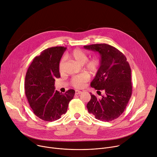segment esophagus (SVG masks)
<instances>
[{"label": "esophagus", "mask_w": 157, "mask_h": 157, "mask_svg": "<svg viewBox=\"0 0 157 157\" xmlns=\"http://www.w3.org/2000/svg\"><path fill=\"white\" fill-rule=\"evenodd\" d=\"M82 93V91H79V90H76L75 91V94H81Z\"/></svg>", "instance_id": "esophagus-1"}]
</instances>
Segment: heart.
<instances>
[{"mask_svg": "<svg viewBox=\"0 0 157 157\" xmlns=\"http://www.w3.org/2000/svg\"><path fill=\"white\" fill-rule=\"evenodd\" d=\"M70 57L79 64L82 65L85 63L84 68L90 74L95 75L98 73L100 66V61L98 58H93L88 61V56L87 54L79 49L73 50L70 54ZM64 62V58H62L59 64V70L62 69ZM89 79V76L86 73H83L73 76L71 79V84L75 88H81L85 86Z\"/></svg>", "mask_w": 157, "mask_h": 157, "instance_id": "1", "label": "heart"}]
</instances>
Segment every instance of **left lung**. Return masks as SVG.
<instances>
[{
    "label": "left lung",
    "mask_w": 157,
    "mask_h": 157,
    "mask_svg": "<svg viewBox=\"0 0 157 157\" xmlns=\"http://www.w3.org/2000/svg\"><path fill=\"white\" fill-rule=\"evenodd\" d=\"M84 48L97 51L101 56L100 66L91 86L105 92L101 98L90 93L91 99L86 106L88 112L103 121L115 120L123 113L132 96L130 64L121 52L109 44H96Z\"/></svg>",
    "instance_id": "8db88e82"
}]
</instances>
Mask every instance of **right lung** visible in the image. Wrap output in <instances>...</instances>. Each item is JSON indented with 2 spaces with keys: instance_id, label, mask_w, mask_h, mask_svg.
I'll use <instances>...</instances> for the list:
<instances>
[{
  "instance_id": "1",
  "label": "right lung",
  "mask_w": 157,
  "mask_h": 157,
  "mask_svg": "<svg viewBox=\"0 0 157 157\" xmlns=\"http://www.w3.org/2000/svg\"><path fill=\"white\" fill-rule=\"evenodd\" d=\"M66 48H48L35 57L27 69L25 78V93L31 108L40 119L53 121L67 111L75 91L64 94L55 91L54 81L60 78L59 64Z\"/></svg>"
}]
</instances>
